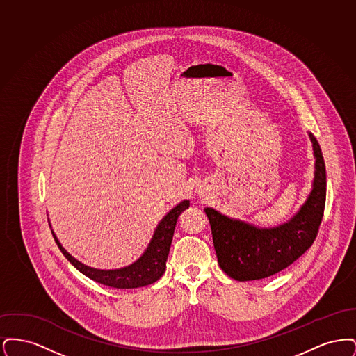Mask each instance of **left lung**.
I'll use <instances>...</instances> for the list:
<instances>
[{
  "mask_svg": "<svg viewBox=\"0 0 356 356\" xmlns=\"http://www.w3.org/2000/svg\"><path fill=\"white\" fill-rule=\"evenodd\" d=\"M316 157L312 192L299 213L286 224L259 229L205 208L221 270L235 280H259L287 268L314 244L325 205V165L316 138L309 134Z\"/></svg>",
  "mask_w": 356,
  "mask_h": 356,
  "instance_id": "left-lung-1",
  "label": "left lung"
}]
</instances>
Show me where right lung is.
Returning <instances> with one entry per match:
<instances>
[{"label": "right lung", "instance_id": "right-lung-1", "mask_svg": "<svg viewBox=\"0 0 356 356\" xmlns=\"http://www.w3.org/2000/svg\"><path fill=\"white\" fill-rule=\"evenodd\" d=\"M189 207V202L176 205L170 213L160 221L157 229L154 231L152 241L144 254L129 267L115 270V271H102L86 267L83 263L77 261L74 257L63 248L57 237L53 235L60 251L68 259L69 261L89 279L113 288H137L152 284L157 282L165 271V263L170 254V243L175 232L176 221L183 211Z\"/></svg>", "mask_w": 356, "mask_h": 356}]
</instances>
